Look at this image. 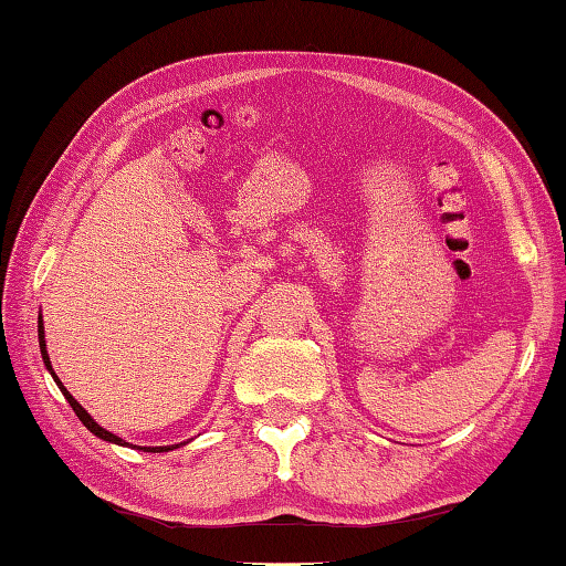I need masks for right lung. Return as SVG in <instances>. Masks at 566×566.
I'll list each match as a JSON object with an SVG mask.
<instances>
[{"label":"right lung","mask_w":566,"mask_h":566,"mask_svg":"<svg viewBox=\"0 0 566 566\" xmlns=\"http://www.w3.org/2000/svg\"><path fill=\"white\" fill-rule=\"evenodd\" d=\"M39 348H41V358H44V366H46V371L54 376V381H56V386L61 388V394H64V398L69 400V406L74 408V413L78 416V420L81 423H84L91 433H94L96 438H101V440H106V443H113V446H123V448H136V450H143V453H168V450H172V448H180V446H185V443H178V446H160V448H140V446H130V443H126V440L123 438H118V436H113L111 430H106V428H101L94 418L88 416V410L78 403V400L69 394V390L64 388V384L59 381V376L54 374V368H51V361H49V354H46V342H44V318L39 316Z\"/></svg>","instance_id":"add662e5"}]
</instances>
